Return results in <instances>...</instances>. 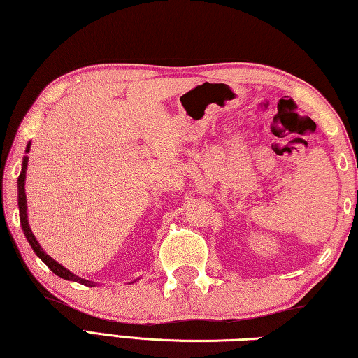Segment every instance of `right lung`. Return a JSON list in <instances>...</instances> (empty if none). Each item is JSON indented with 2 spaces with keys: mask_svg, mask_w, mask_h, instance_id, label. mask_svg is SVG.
<instances>
[{
  "mask_svg": "<svg viewBox=\"0 0 358 358\" xmlns=\"http://www.w3.org/2000/svg\"><path fill=\"white\" fill-rule=\"evenodd\" d=\"M29 145H31V142H29L27 145V150L25 153H29ZM27 166H28V156L23 157V162H22V172L19 175V211H20V224H22V229H23V234H25V237L28 240V243L31 245L33 251L38 254V257L44 262L48 268H50L53 273H55L57 276L63 278V280H68V281H77L80 284H88V286H94V284L92 281H87L83 280V278H78L76 276L74 273H71L69 270H66L63 265H59L57 260H53L48 254L42 250L41 245L38 243V240H36V237L31 232V229H29V224H28V215H27V196H25V178H27Z\"/></svg>",
  "mask_w": 358,
  "mask_h": 358,
  "instance_id": "obj_1",
  "label": "right lung"
}]
</instances>
